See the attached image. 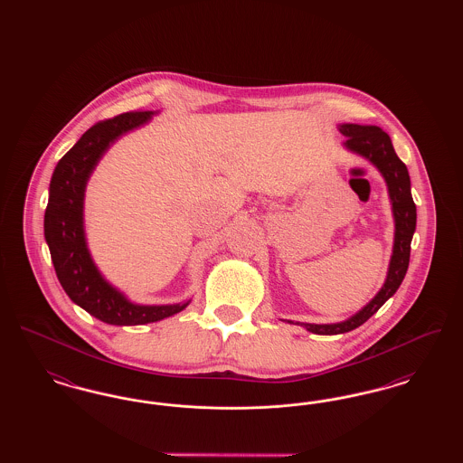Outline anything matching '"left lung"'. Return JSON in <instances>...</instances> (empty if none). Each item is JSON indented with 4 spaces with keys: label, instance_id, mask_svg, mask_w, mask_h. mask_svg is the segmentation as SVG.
<instances>
[{
    "label": "left lung",
    "instance_id": "left-lung-1",
    "mask_svg": "<svg viewBox=\"0 0 463 463\" xmlns=\"http://www.w3.org/2000/svg\"><path fill=\"white\" fill-rule=\"evenodd\" d=\"M340 132L347 137L345 147H349L357 155L368 157L382 172V175L385 176L391 201H392L394 219H396V238H394V251H392L385 285L376 293L373 300L344 323L302 325L308 331L317 335H338V333H345L361 326L396 293L410 265L411 240L417 227V206L411 198L410 174L406 165L397 157L391 137L383 130H380L378 127H363V125H353V123L342 125Z\"/></svg>",
    "mask_w": 463,
    "mask_h": 463
}]
</instances>
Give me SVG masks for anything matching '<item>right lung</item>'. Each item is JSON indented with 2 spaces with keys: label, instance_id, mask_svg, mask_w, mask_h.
I'll return each instance as SVG.
<instances>
[{
  "label": "right lung",
  "instance_id": "obj_1",
  "mask_svg": "<svg viewBox=\"0 0 463 463\" xmlns=\"http://www.w3.org/2000/svg\"><path fill=\"white\" fill-rule=\"evenodd\" d=\"M151 110H130L95 123L55 166L44 212V238L69 298L97 319L133 326L174 316L187 304L135 306L108 285L90 259L83 234V194L91 170L119 135L146 123Z\"/></svg>",
  "mask_w": 463,
  "mask_h": 463
}]
</instances>
